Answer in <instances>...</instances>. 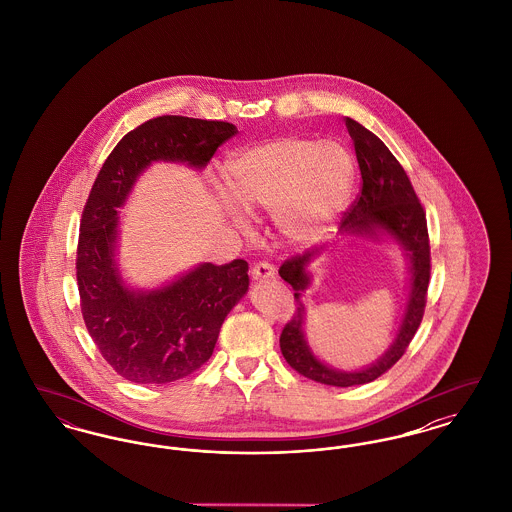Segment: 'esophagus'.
<instances>
[{"instance_id": "1", "label": "esophagus", "mask_w": 512, "mask_h": 512, "mask_svg": "<svg viewBox=\"0 0 512 512\" xmlns=\"http://www.w3.org/2000/svg\"><path fill=\"white\" fill-rule=\"evenodd\" d=\"M274 272H276L274 265H270L268 261H259L251 267V278L253 280H268L274 276Z\"/></svg>"}]
</instances>
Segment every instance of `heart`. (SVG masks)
<instances>
[{
  "mask_svg": "<svg viewBox=\"0 0 512 512\" xmlns=\"http://www.w3.org/2000/svg\"><path fill=\"white\" fill-rule=\"evenodd\" d=\"M355 161L338 142L282 136L247 147L226 165V190L245 213L274 215L290 240H313L338 219L353 186Z\"/></svg>",
  "mask_w": 512,
  "mask_h": 512,
  "instance_id": "1",
  "label": "heart"
}]
</instances>
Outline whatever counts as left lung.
<instances>
[{"instance_id": "1", "label": "left lung", "mask_w": 512, "mask_h": 512, "mask_svg": "<svg viewBox=\"0 0 512 512\" xmlns=\"http://www.w3.org/2000/svg\"><path fill=\"white\" fill-rule=\"evenodd\" d=\"M345 126L355 144L363 186L357 199L345 211L341 230L357 236H376V232H388L393 236L403 245L411 259V293L399 334L391 343L390 349L380 357V361L357 372H341L320 363L311 353L303 336L305 307L301 305L299 295L307 290L311 282L305 268L317 255L318 249L293 255L282 263L278 272L295 290L293 297L297 299V309L293 311L292 320H288L280 334L282 355L288 365L301 376L336 388L368 384L388 372L405 355L422 322L432 270L426 213L422 203L418 201V195L414 192L407 172L399 165L386 144L376 134L366 130L363 124L345 117Z\"/></svg>"}]
</instances>
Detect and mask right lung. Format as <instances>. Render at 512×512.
<instances>
[{
	"instance_id": "1",
	"label": "right lung",
	"mask_w": 512,
	"mask_h": 512,
	"mask_svg": "<svg viewBox=\"0 0 512 512\" xmlns=\"http://www.w3.org/2000/svg\"><path fill=\"white\" fill-rule=\"evenodd\" d=\"M224 121L163 115L130 130L105 159L80 219V311L101 357L134 384L186 378L213 355L220 326L249 288L247 263H203L169 286L132 292L115 265L117 209L153 161L205 167L236 134Z\"/></svg>"
}]
</instances>
